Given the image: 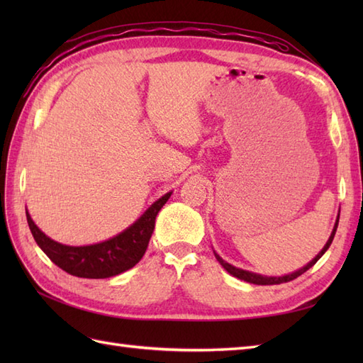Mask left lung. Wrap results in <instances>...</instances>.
Returning a JSON list of instances; mask_svg holds the SVG:
<instances>
[{
  "label": "left lung",
  "instance_id": "left-lung-1",
  "mask_svg": "<svg viewBox=\"0 0 363 363\" xmlns=\"http://www.w3.org/2000/svg\"><path fill=\"white\" fill-rule=\"evenodd\" d=\"M338 218H340V213H338V217H337V221H335V225H334V229H333V233H330V237H329V240L326 242V245H325V248H323L317 256H315L309 264H307L306 267H303L301 269H298V272H295V273H291V274H285V276H262V274H257V273H252V272H246V269H242V268H237V267H234V265H230V264H228L226 260H223L217 252L213 251V254H215V257H217V260L220 262V265L226 269V272L229 273V274H233V276H235V277H238V279H242V281H246V282H250V284H256V285H274V284H282V282H290V281H293V279H296L298 276H301L303 273H306L307 269L309 268H312L315 264H317V262L320 260V257L323 256V254H325L326 251H328V248L330 246V243H333V240H334V235H335V233H337V226H338Z\"/></svg>",
  "mask_w": 363,
  "mask_h": 363
}]
</instances>
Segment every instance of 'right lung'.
Wrapping results in <instances>:
<instances>
[{
    "instance_id": "obj_1",
    "label": "right lung",
    "mask_w": 363,
    "mask_h": 363,
    "mask_svg": "<svg viewBox=\"0 0 363 363\" xmlns=\"http://www.w3.org/2000/svg\"><path fill=\"white\" fill-rule=\"evenodd\" d=\"M169 196H172V191L151 204L134 225H130L118 235L87 246H68L54 242L35 226L28 212L26 218L34 240L59 268L78 277L104 279V277L117 276L138 264L148 248L157 213Z\"/></svg>"
}]
</instances>
